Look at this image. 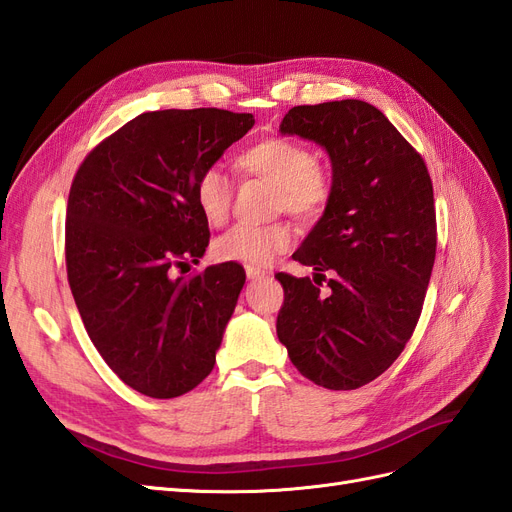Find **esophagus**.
<instances>
[{"instance_id": "1", "label": "esophagus", "mask_w": 512, "mask_h": 512, "mask_svg": "<svg viewBox=\"0 0 512 512\" xmlns=\"http://www.w3.org/2000/svg\"><path fill=\"white\" fill-rule=\"evenodd\" d=\"M245 273H247V280H252V282H256V280H262V277H267V271H262V269H254V267H247V269H245Z\"/></svg>"}]
</instances>
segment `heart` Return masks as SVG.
I'll list each match as a JSON object with an SVG mask.
<instances>
[{
	"mask_svg": "<svg viewBox=\"0 0 512 512\" xmlns=\"http://www.w3.org/2000/svg\"><path fill=\"white\" fill-rule=\"evenodd\" d=\"M237 168L247 177L265 179L275 185L273 209L286 211L303 224L320 220L333 198V173L314 158L305 143L288 136H267L245 147ZM194 203L211 226L226 222L232 205V181L218 166H207L194 179ZM292 243L286 224L267 226L237 224L213 241L211 254L218 262L243 267H267Z\"/></svg>",
	"mask_w": 512,
	"mask_h": 512,
	"instance_id": "heart-1",
	"label": "heart"
}]
</instances>
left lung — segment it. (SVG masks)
<instances>
[{
    "mask_svg": "<svg viewBox=\"0 0 512 512\" xmlns=\"http://www.w3.org/2000/svg\"><path fill=\"white\" fill-rule=\"evenodd\" d=\"M280 130L327 149L333 198L292 256L314 267V280L275 275L284 286L277 337L314 384L359 389L395 363L423 312L438 245L429 170L363 100L294 106Z\"/></svg>",
    "mask_w": 512,
    "mask_h": 512,
    "instance_id": "left-lung-1",
    "label": "left lung"
}]
</instances>
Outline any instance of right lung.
<instances>
[{
	"label": "right lung",
	"mask_w": 512,
	"mask_h": 512,
	"mask_svg": "<svg viewBox=\"0 0 512 512\" xmlns=\"http://www.w3.org/2000/svg\"><path fill=\"white\" fill-rule=\"evenodd\" d=\"M252 113L168 108L134 117L87 153L66 211V271L87 335L134 391L179 397L215 365L245 284L224 262L175 277L209 245L194 179L252 130Z\"/></svg>",
	"instance_id": "right-lung-1"
}]
</instances>
